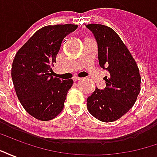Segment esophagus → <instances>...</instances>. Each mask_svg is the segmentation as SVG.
Instances as JSON below:
<instances>
[{
	"label": "esophagus",
	"instance_id": "1",
	"mask_svg": "<svg viewBox=\"0 0 157 157\" xmlns=\"http://www.w3.org/2000/svg\"><path fill=\"white\" fill-rule=\"evenodd\" d=\"M82 78H80V77H78V76H74L73 77V81L74 82H76V81H79V80H81Z\"/></svg>",
	"mask_w": 157,
	"mask_h": 157
}]
</instances>
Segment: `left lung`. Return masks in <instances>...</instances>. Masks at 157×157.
Returning a JSON list of instances; mask_svg holds the SVG:
<instances>
[{"label": "left lung", "instance_id": "obj_1", "mask_svg": "<svg viewBox=\"0 0 157 157\" xmlns=\"http://www.w3.org/2000/svg\"><path fill=\"white\" fill-rule=\"evenodd\" d=\"M86 27L95 37L99 65L109 72L106 87L95 89L87 98V109L102 122H113L124 115L135 104L140 92L141 78L135 59L117 33L102 24Z\"/></svg>", "mask_w": 157, "mask_h": 157}]
</instances>
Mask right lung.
Segmentation results:
<instances>
[{"mask_svg":"<svg viewBox=\"0 0 157 157\" xmlns=\"http://www.w3.org/2000/svg\"><path fill=\"white\" fill-rule=\"evenodd\" d=\"M77 27L75 24L44 27L16 54L12 66L16 93L26 111L39 120H51L64 108L73 80L51 76V66L64 38Z\"/></svg>","mask_w":157,"mask_h":157,"instance_id":"1","label":"right lung"}]
</instances>
